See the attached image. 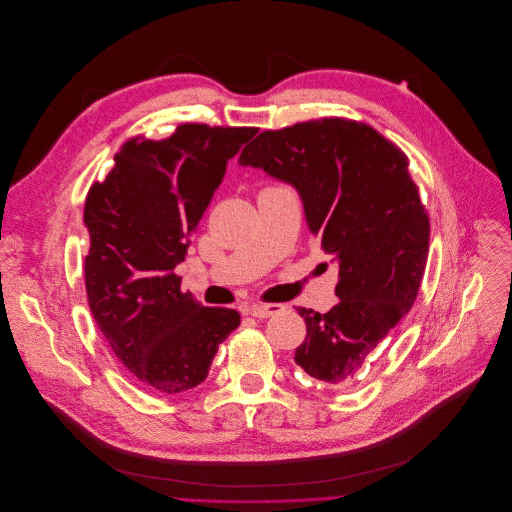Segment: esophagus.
Listing matches in <instances>:
<instances>
[{"label": "esophagus", "instance_id": "esophagus-1", "mask_svg": "<svg viewBox=\"0 0 512 512\" xmlns=\"http://www.w3.org/2000/svg\"><path fill=\"white\" fill-rule=\"evenodd\" d=\"M276 313H280V304H252L246 309V315L256 319H268Z\"/></svg>", "mask_w": 512, "mask_h": 512}]
</instances>
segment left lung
Listing matches in <instances>:
<instances>
[{
    "instance_id": "left-lung-1",
    "label": "left lung",
    "mask_w": 512,
    "mask_h": 512,
    "mask_svg": "<svg viewBox=\"0 0 512 512\" xmlns=\"http://www.w3.org/2000/svg\"><path fill=\"white\" fill-rule=\"evenodd\" d=\"M296 189L311 234L339 268L329 313L298 309L306 337L294 361L337 391L412 309L428 260L430 222L407 157L363 123L323 119L260 133L240 155Z\"/></svg>"
}]
</instances>
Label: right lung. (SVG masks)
I'll list each match as a JSON object with an SVG mask.
<instances>
[{"label":"right lung","instance_id":"right-lung-1","mask_svg":"<svg viewBox=\"0 0 512 512\" xmlns=\"http://www.w3.org/2000/svg\"><path fill=\"white\" fill-rule=\"evenodd\" d=\"M256 129L179 125L163 141H129L84 203L86 294L96 327L137 381L163 395L208 377L234 309L203 306L173 274L224 179Z\"/></svg>","mask_w":512,"mask_h":512}]
</instances>
